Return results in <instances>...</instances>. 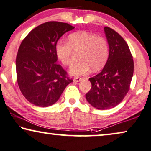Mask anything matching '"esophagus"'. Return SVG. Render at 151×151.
<instances>
[{"label":"esophagus","instance_id":"obj_1","mask_svg":"<svg viewBox=\"0 0 151 151\" xmlns=\"http://www.w3.org/2000/svg\"><path fill=\"white\" fill-rule=\"evenodd\" d=\"M83 78H81V77H75L74 78V81H76V82H78V81H80L81 80H82Z\"/></svg>","mask_w":151,"mask_h":151}]
</instances>
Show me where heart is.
I'll return each instance as SVG.
<instances>
[{"mask_svg":"<svg viewBox=\"0 0 151 151\" xmlns=\"http://www.w3.org/2000/svg\"><path fill=\"white\" fill-rule=\"evenodd\" d=\"M55 50L57 58L64 65L71 64L74 52H80V60L69 70L73 76L86 75L91 68L93 71L99 70L105 65L109 56V47L105 38L86 31L71 33L68 42L59 40Z\"/></svg>","mask_w":151,"mask_h":151,"instance_id":"obj_1","label":"heart"}]
</instances>
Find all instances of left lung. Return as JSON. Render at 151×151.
<instances>
[{"mask_svg":"<svg viewBox=\"0 0 151 151\" xmlns=\"http://www.w3.org/2000/svg\"><path fill=\"white\" fill-rule=\"evenodd\" d=\"M109 47V57L101 73L89 78L92 83L87 101L98 109H111L120 103L130 88L133 59L128 44L120 34L104 28Z\"/></svg>","mask_w":151,"mask_h":151,"instance_id":"obj_1","label":"left lung"}]
</instances>
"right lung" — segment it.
<instances>
[{"label": "right lung", "instance_id": "1", "mask_svg": "<svg viewBox=\"0 0 151 151\" xmlns=\"http://www.w3.org/2000/svg\"><path fill=\"white\" fill-rule=\"evenodd\" d=\"M75 27L50 21L39 25L26 36L16 56L19 88L27 101L37 107L52 105L73 79L57 64L55 47L59 38Z\"/></svg>", "mask_w": 151, "mask_h": 151}]
</instances>
